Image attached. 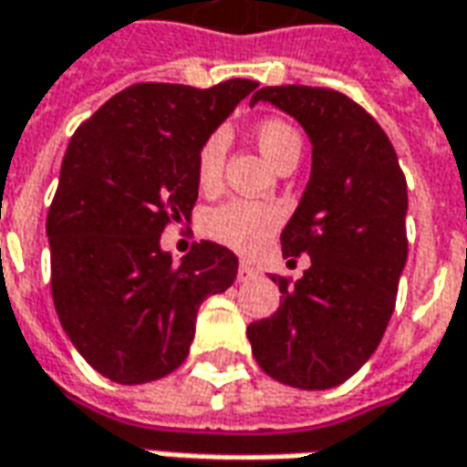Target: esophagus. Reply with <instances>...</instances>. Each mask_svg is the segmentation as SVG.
Here are the masks:
<instances>
[{"label":"esophagus","mask_w":467,"mask_h":467,"mask_svg":"<svg viewBox=\"0 0 467 467\" xmlns=\"http://www.w3.org/2000/svg\"><path fill=\"white\" fill-rule=\"evenodd\" d=\"M254 275H257V270H254L253 265L240 263V267H237V280H240V283H247V280H253Z\"/></svg>","instance_id":"34e87169"}]
</instances>
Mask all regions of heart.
I'll list each match as a JSON object with an SVG mask.
<instances>
[{"label":"heart","instance_id":"obj_1","mask_svg":"<svg viewBox=\"0 0 467 467\" xmlns=\"http://www.w3.org/2000/svg\"><path fill=\"white\" fill-rule=\"evenodd\" d=\"M254 137L275 167L287 162L290 157H300L303 150L300 132L280 117H267L257 122ZM224 154H227V132L220 127L204 137L194 154V180L202 190H213L223 180ZM280 224H283V210L273 202H257V200H230V202L214 204L202 214V233L214 243L243 254L263 250V244Z\"/></svg>","mask_w":467,"mask_h":467}]
</instances>
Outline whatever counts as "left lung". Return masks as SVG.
Returning a JSON list of instances; mask_svg holds the SVG:
<instances>
[{
  "label": "left lung",
  "mask_w": 467,
  "mask_h": 467,
  "mask_svg": "<svg viewBox=\"0 0 467 467\" xmlns=\"http://www.w3.org/2000/svg\"><path fill=\"white\" fill-rule=\"evenodd\" d=\"M303 124L313 172L285 224V257L310 254L297 283L280 285L277 313L247 327L257 365L300 390H327L360 370L380 345L408 260V184L388 134L350 97L325 87H263Z\"/></svg>",
  "instance_id": "1"
}]
</instances>
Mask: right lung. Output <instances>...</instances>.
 Instances as JSON below:
<instances>
[{
	"label": "right lung",
	"mask_w": 467,
	"mask_h": 467,
	"mask_svg": "<svg viewBox=\"0 0 467 467\" xmlns=\"http://www.w3.org/2000/svg\"><path fill=\"white\" fill-rule=\"evenodd\" d=\"M254 87L140 82L69 140L47 214L52 300L79 355L112 382L177 370L202 300L234 283L237 257L227 247L194 243L177 265L160 234L190 220L200 187L194 154Z\"/></svg>",
	"instance_id": "obj_1"
}]
</instances>
